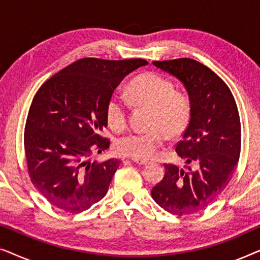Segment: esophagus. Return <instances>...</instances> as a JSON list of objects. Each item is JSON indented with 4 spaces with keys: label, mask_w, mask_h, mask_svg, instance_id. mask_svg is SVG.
Listing matches in <instances>:
<instances>
[{
    "label": "esophagus",
    "mask_w": 260,
    "mask_h": 260,
    "mask_svg": "<svg viewBox=\"0 0 260 260\" xmlns=\"http://www.w3.org/2000/svg\"><path fill=\"white\" fill-rule=\"evenodd\" d=\"M135 163H137V165H142V166H145V165H149L148 161H145V159H138V158H131Z\"/></svg>",
    "instance_id": "esophagus-1"
}]
</instances>
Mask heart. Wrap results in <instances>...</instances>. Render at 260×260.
<instances>
[{
  "instance_id": "1",
  "label": "heart",
  "mask_w": 260,
  "mask_h": 260,
  "mask_svg": "<svg viewBox=\"0 0 260 260\" xmlns=\"http://www.w3.org/2000/svg\"><path fill=\"white\" fill-rule=\"evenodd\" d=\"M168 78L147 72L134 78L127 85V97L134 104L151 109L149 127L144 133H131L116 142L119 155L138 159L154 158L165 143L166 137L176 138L189 125L191 103L188 94L174 90ZM106 119L116 131L127 125V109L118 95H112L106 104Z\"/></svg>"
}]
</instances>
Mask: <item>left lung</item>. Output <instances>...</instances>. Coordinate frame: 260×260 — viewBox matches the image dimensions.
Returning a JSON list of instances; mask_svg holds the SVG:
<instances>
[{
  "label": "left lung",
  "instance_id": "left-lung-1",
  "mask_svg": "<svg viewBox=\"0 0 260 260\" xmlns=\"http://www.w3.org/2000/svg\"><path fill=\"white\" fill-rule=\"evenodd\" d=\"M152 63L182 81L189 94L191 117L175 148L190 166L183 170L165 163V177L152 188L151 197L174 215L191 214L207 208L232 180L241 148L239 111L225 81L197 60Z\"/></svg>",
  "mask_w": 260,
  "mask_h": 260
}]
</instances>
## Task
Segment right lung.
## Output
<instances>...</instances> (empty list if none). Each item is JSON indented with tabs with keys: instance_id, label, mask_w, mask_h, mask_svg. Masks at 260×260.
I'll list each match as a JSON object with an SVG mask.
<instances>
[{
	"instance_id": "1",
	"label": "right lung",
	"mask_w": 260,
	"mask_h": 260,
	"mask_svg": "<svg viewBox=\"0 0 260 260\" xmlns=\"http://www.w3.org/2000/svg\"><path fill=\"white\" fill-rule=\"evenodd\" d=\"M144 59L83 58L46 80L31 102L24 126L28 175L39 193L62 211L84 212L108 193L119 159L90 161L110 140L106 104L125 76Z\"/></svg>"
}]
</instances>
